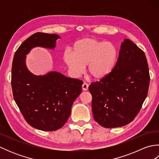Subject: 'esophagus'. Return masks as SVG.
Instances as JSON below:
<instances>
[{
    "label": "esophagus",
    "mask_w": 159,
    "mask_h": 159,
    "mask_svg": "<svg viewBox=\"0 0 159 159\" xmlns=\"http://www.w3.org/2000/svg\"><path fill=\"white\" fill-rule=\"evenodd\" d=\"M88 87H89V85L88 84H87V83H83V85H82V87H83V90H85V91H86V90H87L88 89Z\"/></svg>",
    "instance_id": "esophagus-1"
}]
</instances>
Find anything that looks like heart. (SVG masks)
<instances>
[{"mask_svg":"<svg viewBox=\"0 0 159 159\" xmlns=\"http://www.w3.org/2000/svg\"><path fill=\"white\" fill-rule=\"evenodd\" d=\"M118 59L119 51L115 43L89 38L77 40L71 51L63 53L64 61L74 76L81 74L87 65L89 74L97 80L111 75Z\"/></svg>","mask_w":159,"mask_h":159,"instance_id":"b5f03b06","label":"heart"}]
</instances>
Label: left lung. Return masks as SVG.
Listing matches in <instances>:
<instances>
[{
    "label": "left lung",
    "instance_id": "8db88e82",
    "mask_svg": "<svg viewBox=\"0 0 159 159\" xmlns=\"http://www.w3.org/2000/svg\"><path fill=\"white\" fill-rule=\"evenodd\" d=\"M150 80L144 52L130 39H124L113 73L89 86L94 120L107 128L130 123L146 98Z\"/></svg>",
    "mask_w": 159,
    "mask_h": 159
}]
</instances>
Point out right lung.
Returning a JSON list of instances; mask_svg holds the SVG:
<instances>
[{
    "mask_svg": "<svg viewBox=\"0 0 159 159\" xmlns=\"http://www.w3.org/2000/svg\"><path fill=\"white\" fill-rule=\"evenodd\" d=\"M56 34L35 33L25 40L13 57L11 87L13 98L30 126L38 130L54 131L65 124L74 101L82 91L83 81L57 72L45 76L31 74L25 65L26 55L31 48L55 47Z\"/></svg>",
    "mask_w": 159,
    "mask_h": 159,
    "instance_id": "obj_1",
    "label": "right lung"
}]
</instances>
